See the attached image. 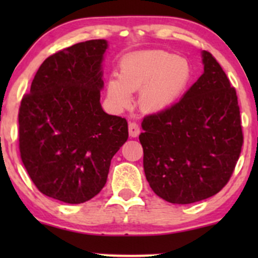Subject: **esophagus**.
Wrapping results in <instances>:
<instances>
[{
    "instance_id": "esophagus-1",
    "label": "esophagus",
    "mask_w": 258,
    "mask_h": 258,
    "mask_svg": "<svg viewBox=\"0 0 258 258\" xmlns=\"http://www.w3.org/2000/svg\"><path fill=\"white\" fill-rule=\"evenodd\" d=\"M128 133L132 138L138 137L139 133H141V128H139L138 123L136 122H130L128 123Z\"/></svg>"
}]
</instances>
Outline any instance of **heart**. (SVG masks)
I'll use <instances>...</instances> for the list:
<instances>
[{
    "label": "heart",
    "instance_id": "heart-1",
    "mask_svg": "<svg viewBox=\"0 0 258 258\" xmlns=\"http://www.w3.org/2000/svg\"><path fill=\"white\" fill-rule=\"evenodd\" d=\"M190 78V65L173 53L137 52L121 59L119 75L109 80L106 93L112 105L123 109L131 103V93L139 91V106L147 112H160L178 100Z\"/></svg>",
    "mask_w": 258,
    "mask_h": 258
}]
</instances>
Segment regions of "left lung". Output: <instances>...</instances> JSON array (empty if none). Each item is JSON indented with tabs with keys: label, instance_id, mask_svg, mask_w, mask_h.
<instances>
[{
	"label": "left lung",
	"instance_id": "8db88e82",
	"mask_svg": "<svg viewBox=\"0 0 258 258\" xmlns=\"http://www.w3.org/2000/svg\"><path fill=\"white\" fill-rule=\"evenodd\" d=\"M203 75L176 104L142 122L139 142L150 188L172 204L214 197L227 184L240 155V110L235 88L210 52Z\"/></svg>",
	"mask_w": 258,
	"mask_h": 258
}]
</instances>
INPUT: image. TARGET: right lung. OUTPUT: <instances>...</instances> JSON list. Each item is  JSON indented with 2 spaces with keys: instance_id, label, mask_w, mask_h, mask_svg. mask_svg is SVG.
<instances>
[{
  "instance_id": "obj_1",
  "label": "right lung",
  "mask_w": 258,
  "mask_h": 258,
  "mask_svg": "<svg viewBox=\"0 0 258 258\" xmlns=\"http://www.w3.org/2000/svg\"><path fill=\"white\" fill-rule=\"evenodd\" d=\"M105 40L61 49L41 64L19 108L20 158L41 193L81 204L105 185L128 138L126 119L100 105Z\"/></svg>"
}]
</instances>
